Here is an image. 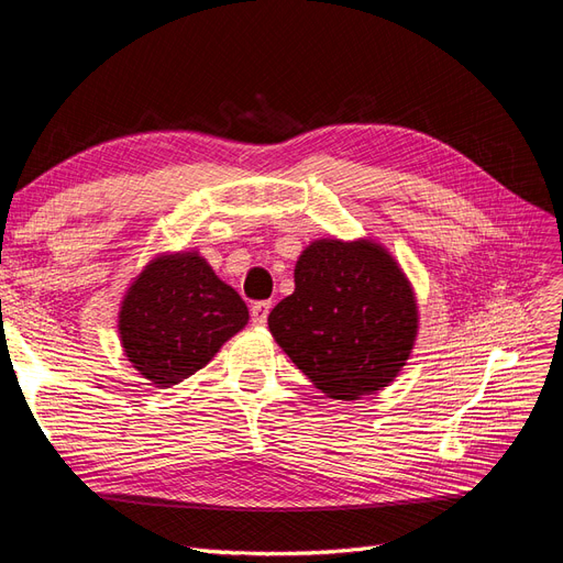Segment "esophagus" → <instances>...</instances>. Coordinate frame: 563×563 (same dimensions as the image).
<instances>
[{
	"mask_svg": "<svg viewBox=\"0 0 563 563\" xmlns=\"http://www.w3.org/2000/svg\"><path fill=\"white\" fill-rule=\"evenodd\" d=\"M269 310H272V302L269 300H261V302H253L251 305V319H253L255 327H265Z\"/></svg>",
	"mask_w": 563,
	"mask_h": 563,
	"instance_id": "1",
	"label": "esophagus"
}]
</instances>
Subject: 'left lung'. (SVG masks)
Returning <instances> with one entry per match:
<instances>
[{
    "instance_id": "1",
    "label": "left lung",
    "mask_w": 563,
    "mask_h": 563,
    "mask_svg": "<svg viewBox=\"0 0 563 563\" xmlns=\"http://www.w3.org/2000/svg\"><path fill=\"white\" fill-rule=\"evenodd\" d=\"M294 282L267 327L308 380L340 401L395 383L411 360L420 312L389 249L373 236H319L298 255Z\"/></svg>"
}]
</instances>
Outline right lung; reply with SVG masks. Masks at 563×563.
I'll use <instances>...</instances> for the list:
<instances>
[{
    "instance_id": "add662e5",
    "label": "right lung",
    "mask_w": 563,
    "mask_h": 563,
    "mask_svg": "<svg viewBox=\"0 0 563 563\" xmlns=\"http://www.w3.org/2000/svg\"><path fill=\"white\" fill-rule=\"evenodd\" d=\"M246 323V302L197 249L152 255L117 312L129 364L155 387L195 376Z\"/></svg>"
}]
</instances>
